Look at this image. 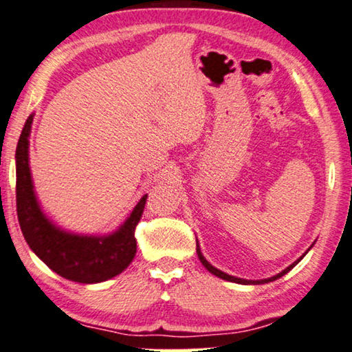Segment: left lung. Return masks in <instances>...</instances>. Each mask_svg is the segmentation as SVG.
<instances>
[{"label": "left lung", "mask_w": 352, "mask_h": 352, "mask_svg": "<svg viewBox=\"0 0 352 352\" xmlns=\"http://www.w3.org/2000/svg\"><path fill=\"white\" fill-rule=\"evenodd\" d=\"M309 250V249H308ZM196 252H197V256H199V260H201V263L206 266V270L207 271H210L212 274H215L217 277H220V279H225V280H230V282H236V284H266V282H271V280H276V279H279V277H282L284 274H287L289 273V271L294 268V266L298 263V261L303 258V256H300L298 260L295 261V263H292L289 268H285L284 271H282V273H279V274H276V276H273V277H268V279H261V280H247V279H241V277H234V276H230V274H226V273H223V271H220V270H217V268H214V266H212L209 261H207L206 258H204V255L201 254V249H199V244H197L196 242ZM305 254H308V252H305Z\"/></svg>", "instance_id": "left-lung-1"}]
</instances>
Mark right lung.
<instances>
[{"mask_svg":"<svg viewBox=\"0 0 352 352\" xmlns=\"http://www.w3.org/2000/svg\"><path fill=\"white\" fill-rule=\"evenodd\" d=\"M33 115L22 129L16 150V201L22 234L34 254L68 280L96 284L121 274L137 252L135 226L142 219L146 195L113 234L81 236L57 228L43 214L33 191L28 166V137Z\"/></svg>","mask_w":352,"mask_h":352,"instance_id":"1","label":"right lung"}]
</instances>
